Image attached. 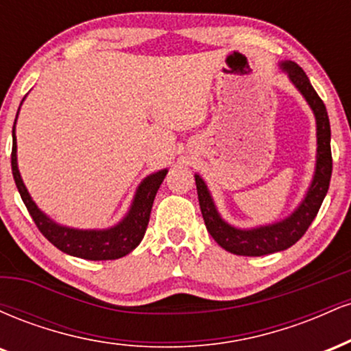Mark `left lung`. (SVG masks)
<instances>
[{"instance_id": "1", "label": "left lung", "mask_w": 351, "mask_h": 351, "mask_svg": "<svg viewBox=\"0 0 351 351\" xmlns=\"http://www.w3.org/2000/svg\"><path fill=\"white\" fill-rule=\"evenodd\" d=\"M282 69L289 74V77L312 107L317 119V170L313 176L312 186L307 196L302 201L291 217L280 221L271 226L251 229V231H241L224 223L217 215L215 203H213L209 191L204 181L196 175V189H198V199L201 215L204 224L213 239L226 251L237 254V256H265V254L279 252L291 247L307 232L312 221L315 219L318 209L324 203L330 186V176H332V148H330V122L327 108L324 100L318 97L315 88L312 87L310 80L300 66L292 60L282 62Z\"/></svg>"}]
</instances>
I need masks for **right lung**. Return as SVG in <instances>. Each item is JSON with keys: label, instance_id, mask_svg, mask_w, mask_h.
Segmentation results:
<instances>
[{"label": "right lung", "instance_id": "1", "mask_svg": "<svg viewBox=\"0 0 351 351\" xmlns=\"http://www.w3.org/2000/svg\"><path fill=\"white\" fill-rule=\"evenodd\" d=\"M11 168H13L14 183L18 186L19 195H21L23 203L26 204L27 211L33 217L36 226L43 232V236L62 252L87 261L119 259V257L127 256L128 252L134 251L136 245L140 244V241L143 239L148 221H150L153 199H155L156 191H158L160 184L163 183L165 176H167V170H162L143 180V183L140 184L138 191L135 195L132 209L119 226L107 229V231H79V229L62 228L52 223L49 217L39 211L34 201L31 199L29 193H27L21 180V175H19L18 163H16L14 127Z\"/></svg>", "mask_w": 351, "mask_h": 351}]
</instances>
